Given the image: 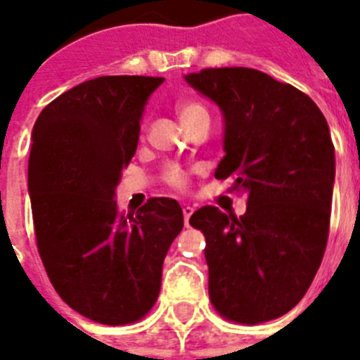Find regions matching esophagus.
I'll return each instance as SVG.
<instances>
[{"label": "esophagus", "instance_id": "34e87169", "mask_svg": "<svg viewBox=\"0 0 360 360\" xmlns=\"http://www.w3.org/2000/svg\"><path fill=\"white\" fill-rule=\"evenodd\" d=\"M192 213H194V209H192L191 205H185V207H183V219H185V226H188V220H191Z\"/></svg>", "mask_w": 360, "mask_h": 360}]
</instances>
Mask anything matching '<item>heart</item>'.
I'll list each match as a JSON object with an SVG mask.
<instances>
[{
  "instance_id": "obj_1",
  "label": "heart",
  "mask_w": 360,
  "mask_h": 360,
  "mask_svg": "<svg viewBox=\"0 0 360 360\" xmlns=\"http://www.w3.org/2000/svg\"><path fill=\"white\" fill-rule=\"evenodd\" d=\"M198 115H207L205 108L200 106V104L196 103L177 104V117H179L181 124L188 123V121H192L194 117H198ZM166 179H168V183H172V185L175 186L185 185V175H183V172H181L179 168H169L168 174H166Z\"/></svg>"
}]
</instances>
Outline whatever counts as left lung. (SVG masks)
Instances as JSON below:
<instances>
[{
  "instance_id": "1",
  "label": "left lung",
  "mask_w": 360,
  "mask_h": 360,
  "mask_svg": "<svg viewBox=\"0 0 360 360\" xmlns=\"http://www.w3.org/2000/svg\"><path fill=\"white\" fill-rule=\"evenodd\" d=\"M186 84L219 106L217 179L246 194L239 219L202 207L209 297L224 318L262 323L290 312L312 284L329 237L335 147L325 115L290 84L246 67L203 69Z\"/></svg>"
}]
</instances>
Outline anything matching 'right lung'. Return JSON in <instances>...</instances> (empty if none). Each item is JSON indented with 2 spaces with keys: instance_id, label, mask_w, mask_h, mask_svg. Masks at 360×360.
<instances>
[{
  "instance_id": "add662e5",
  "label": "right lung",
  "mask_w": 360,
  "mask_h": 360,
  "mask_svg": "<svg viewBox=\"0 0 360 360\" xmlns=\"http://www.w3.org/2000/svg\"><path fill=\"white\" fill-rule=\"evenodd\" d=\"M164 78L98 76L48 104L31 132L27 188L48 278L72 310L104 325L155 304L169 245L183 230L172 198L121 214L115 188Z\"/></svg>"
}]
</instances>
